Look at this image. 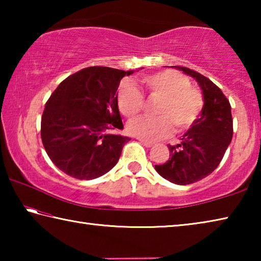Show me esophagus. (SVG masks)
Masks as SVG:
<instances>
[{
    "label": "esophagus",
    "instance_id": "34e87169",
    "mask_svg": "<svg viewBox=\"0 0 261 261\" xmlns=\"http://www.w3.org/2000/svg\"><path fill=\"white\" fill-rule=\"evenodd\" d=\"M140 143L143 144L145 147H148V148L153 146V143H149V141H145V140H141V139H140Z\"/></svg>",
    "mask_w": 261,
    "mask_h": 261
}]
</instances>
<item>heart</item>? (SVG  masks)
Segmentation results:
<instances>
[{
    "label": "heart",
    "mask_w": 261,
    "mask_h": 261,
    "mask_svg": "<svg viewBox=\"0 0 261 261\" xmlns=\"http://www.w3.org/2000/svg\"><path fill=\"white\" fill-rule=\"evenodd\" d=\"M143 84L151 98L160 99L156 118L139 117L126 126L131 136L145 141H155L169 136L173 125L176 131L191 127L204 107L199 90L191 87L189 78L173 70L156 72L143 78ZM120 112L126 117H135L144 106V98L135 84L124 82L117 92Z\"/></svg>",
    "instance_id": "heart-1"
}]
</instances>
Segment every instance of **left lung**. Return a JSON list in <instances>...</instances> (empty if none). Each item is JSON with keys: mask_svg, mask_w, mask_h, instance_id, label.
Here are the masks:
<instances>
[{"mask_svg": "<svg viewBox=\"0 0 261 261\" xmlns=\"http://www.w3.org/2000/svg\"><path fill=\"white\" fill-rule=\"evenodd\" d=\"M196 79L204 107L196 123L179 144L168 145L169 160L155 166L158 174L177 185L196 183L213 173L232 139L231 107L222 91L202 74L184 67H173Z\"/></svg>", "mask_w": 261, "mask_h": 261, "instance_id": "left-lung-1", "label": "left lung"}]
</instances>
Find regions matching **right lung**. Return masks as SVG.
<instances>
[{
    "mask_svg": "<svg viewBox=\"0 0 261 261\" xmlns=\"http://www.w3.org/2000/svg\"><path fill=\"white\" fill-rule=\"evenodd\" d=\"M143 69V68H141ZM134 70L90 67L69 76L47 101L41 139L53 163L69 176L94 179L112 169L129 137L117 105L121 79Z\"/></svg>",
    "mask_w": 261,
    "mask_h": 261,
    "instance_id": "obj_1",
    "label": "right lung"
}]
</instances>
